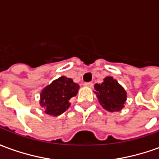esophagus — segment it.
Listing matches in <instances>:
<instances>
[{
  "label": "esophagus",
  "instance_id": "obj_1",
  "mask_svg": "<svg viewBox=\"0 0 159 159\" xmlns=\"http://www.w3.org/2000/svg\"><path fill=\"white\" fill-rule=\"evenodd\" d=\"M85 87H89V88H92L93 87V83H85L83 84Z\"/></svg>",
  "mask_w": 159,
  "mask_h": 159
}]
</instances>
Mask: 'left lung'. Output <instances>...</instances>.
I'll return each instance as SVG.
<instances>
[{
  "label": "left lung",
  "mask_w": 159,
  "mask_h": 159,
  "mask_svg": "<svg viewBox=\"0 0 159 159\" xmlns=\"http://www.w3.org/2000/svg\"><path fill=\"white\" fill-rule=\"evenodd\" d=\"M95 94L104 109L108 111H119L124 107L127 93L117 80L107 76L102 83L94 85Z\"/></svg>",
  "instance_id": "obj_1"
}]
</instances>
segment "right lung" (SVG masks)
I'll return each mask as SVG.
<instances>
[{"instance_id": "1", "label": "right lung", "mask_w": 159, "mask_h": 159, "mask_svg": "<svg viewBox=\"0 0 159 159\" xmlns=\"http://www.w3.org/2000/svg\"><path fill=\"white\" fill-rule=\"evenodd\" d=\"M79 88L71 78L60 76L42 89L40 105L44 107L46 114L59 116L69 108L70 100L76 96Z\"/></svg>"}]
</instances>
